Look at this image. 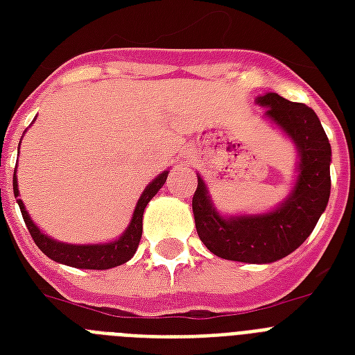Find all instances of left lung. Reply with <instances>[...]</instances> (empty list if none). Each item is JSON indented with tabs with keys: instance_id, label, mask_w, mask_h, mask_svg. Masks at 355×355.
Masks as SVG:
<instances>
[{
	"instance_id": "obj_1",
	"label": "left lung",
	"mask_w": 355,
	"mask_h": 355,
	"mask_svg": "<svg viewBox=\"0 0 355 355\" xmlns=\"http://www.w3.org/2000/svg\"><path fill=\"white\" fill-rule=\"evenodd\" d=\"M256 103L267 107L265 116L297 145L298 177L289 197L263 216L223 217L199 177L191 206L197 234L210 252L230 261L270 263L297 250L326 210L331 147L317 114L302 103L287 101L278 94L259 96Z\"/></svg>"
}]
</instances>
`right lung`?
Here are the masks:
<instances>
[{"instance_id": "add662e5", "label": "right lung", "mask_w": 355, "mask_h": 355, "mask_svg": "<svg viewBox=\"0 0 355 355\" xmlns=\"http://www.w3.org/2000/svg\"><path fill=\"white\" fill-rule=\"evenodd\" d=\"M166 178L167 171H164L144 189V193H141L138 205H136V210H134L132 219H130V225L127 227V230L121 234L119 239H116L112 243H103V245H68V243H58L53 237L42 234L35 223L31 221L29 214L25 210L21 199H18L19 191L16 173H14L12 189L31 237L35 239L36 247L40 248L47 258H51L53 261H58V263L69 265V267H77V269L105 270L127 263L128 259L134 256V252H136V248L139 245V239H141V230H144L141 219H144L145 206L149 205V200L166 184Z\"/></svg>"}]
</instances>
